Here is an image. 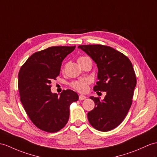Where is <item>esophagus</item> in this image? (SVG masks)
<instances>
[{
    "instance_id": "34e87169",
    "label": "esophagus",
    "mask_w": 157,
    "mask_h": 157,
    "mask_svg": "<svg viewBox=\"0 0 157 157\" xmlns=\"http://www.w3.org/2000/svg\"><path fill=\"white\" fill-rule=\"evenodd\" d=\"M86 98V97L85 96V95H82V94H81L79 95V100L80 101H82V100H85V99Z\"/></svg>"
}]
</instances>
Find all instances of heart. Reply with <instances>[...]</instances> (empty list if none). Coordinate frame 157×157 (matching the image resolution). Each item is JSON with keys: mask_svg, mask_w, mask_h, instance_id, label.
<instances>
[{"mask_svg": "<svg viewBox=\"0 0 157 157\" xmlns=\"http://www.w3.org/2000/svg\"><path fill=\"white\" fill-rule=\"evenodd\" d=\"M89 58L87 56H81L79 57L78 60H81ZM90 84V80L89 78H82L78 81H74L71 83V86L74 88L75 90L80 92V93H85L87 91L88 88H89V85Z\"/></svg>", "mask_w": 157, "mask_h": 157, "instance_id": "heart-1", "label": "heart"}]
</instances>
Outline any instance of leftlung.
<instances>
[{"instance_id":"obj_1","label":"left lung","mask_w":157,"mask_h":157,"mask_svg":"<svg viewBox=\"0 0 157 157\" xmlns=\"http://www.w3.org/2000/svg\"><path fill=\"white\" fill-rule=\"evenodd\" d=\"M98 67L94 91L106 92L103 100L90 97L94 108L88 113L90 124L98 131H111L124 119L132 105L136 78L132 64L123 53L108 46L80 45Z\"/></svg>"}]
</instances>
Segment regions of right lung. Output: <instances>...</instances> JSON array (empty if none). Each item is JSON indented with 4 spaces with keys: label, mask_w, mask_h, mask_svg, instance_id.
<instances>
[{
    "label": "right lung",
    "mask_w": 157,
    "mask_h": 157,
    "mask_svg": "<svg viewBox=\"0 0 157 157\" xmlns=\"http://www.w3.org/2000/svg\"><path fill=\"white\" fill-rule=\"evenodd\" d=\"M75 48L51 47L34 52L18 72L21 101L34 124L44 131L62 129L69 118L70 105L78 99L72 90H64L60 96L51 90V81L59 75L64 59Z\"/></svg>",
    "instance_id": "obj_1"
}]
</instances>
